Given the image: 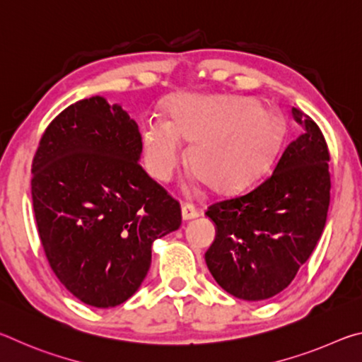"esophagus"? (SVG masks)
<instances>
[{"instance_id":"1","label":"esophagus","mask_w":362,"mask_h":362,"mask_svg":"<svg viewBox=\"0 0 362 362\" xmlns=\"http://www.w3.org/2000/svg\"><path fill=\"white\" fill-rule=\"evenodd\" d=\"M198 216H199V212L193 204H183L182 206V218L183 220H193Z\"/></svg>"}]
</instances>
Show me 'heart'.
Segmentation results:
<instances>
[{
    "mask_svg": "<svg viewBox=\"0 0 362 362\" xmlns=\"http://www.w3.org/2000/svg\"><path fill=\"white\" fill-rule=\"evenodd\" d=\"M168 122L151 121L142 134L144 161L159 182H170L183 161L182 142L199 183L218 193H235L265 173L284 137L273 108L250 97L179 95Z\"/></svg>",
    "mask_w": 362,
    "mask_h": 362,
    "instance_id": "b5f03b06",
    "label": "heart"
}]
</instances>
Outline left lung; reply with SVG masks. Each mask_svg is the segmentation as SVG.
I'll return each mask as SVG.
<instances>
[{
	"instance_id": "8db88e82",
	"label": "left lung",
	"mask_w": 362,
	"mask_h": 362,
	"mask_svg": "<svg viewBox=\"0 0 362 362\" xmlns=\"http://www.w3.org/2000/svg\"><path fill=\"white\" fill-rule=\"evenodd\" d=\"M292 115L305 131L287 145L273 174L246 194L220 201L206 212L216 225L206 265L223 291L249 302L284 291L326 225L327 144L313 119L297 108Z\"/></svg>"
}]
</instances>
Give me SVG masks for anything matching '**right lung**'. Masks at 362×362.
Here are the masks:
<instances>
[{
	"label": "right lung",
	"instance_id": "obj_1",
	"mask_svg": "<svg viewBox=\"0 0 362 362\" xmlns=\"http://www.w3.org/2000/svg\"><path fill=\"white\" fill-rule=\"evenodd\" d=\"M142 137L126 110L94 95L42 134L32 166L40 240L60 283L86 305H121L142 284L158 238L180 204L140 166Z\"/></svg>",
	"mask_w": 362,
	"mask_h": 362
}]
</instances>
